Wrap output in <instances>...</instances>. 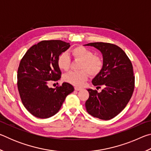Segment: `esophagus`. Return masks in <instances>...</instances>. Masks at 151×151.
Segmentation results:
<instances>
[{
	"label": "esophagus",
	"instance_id": "obj_1",
	"mask_svg": "<svg viewBox=\"0 0 151 151\" xmlns=\"http://www.w3.org/2000/svg\"><path fill=\"white\" fill-rule=\"evenodd\" d=\"M75 91H81V90H82V88L78 87V86H75Z\"/></svg>",
	"mask_w": 151,
	"mask_h": 151
}]
</instances>
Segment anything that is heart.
<instances>
[{
  "mask_svg": "<svg viewBox=\"0 0 151 151\" xmlns=\"http://www.w3.org/2000/svg\"><path fill=\"white\" fill-rule=\"evenodd\" d=\"M73 57L82 60L78 71H70L63 76V80L75 86H82L88 78V73L91 76H96L100 73L103 67V60L99 56L94 55L93 51L87 48L79 46L71 50ZM57 65L60 69L68 70L70 65V58L66 52H63L58 58Z\"/></svg>",
  "mask_w": 151,
  "mask_h": 151,
  "instance_id": "heart-1",
  "label": "heart"
}]
</instances>
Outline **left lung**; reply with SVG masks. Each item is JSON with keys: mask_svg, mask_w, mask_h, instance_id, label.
I'll list each match as a JSON object with an SVG mask.
<instances>
[{"mask_svg": "<svg viewBox=\"0 0 151 151\" xmlns=\"http://www.w3.org/2000/svg\"><path fill=\"white\" fill-rule=\"evenodd\" d=\"M85 45L97 48L103 55V69L92 83L104 87L101 93L88 89L86 111L94 117L107 121L125 108L133 93L134 76L132 63L124 50L115 45L91 42Z\"/></svg>", "mask_w": 151, "mask_h": 151, "instance_id": "8db88e82", "label": "left lung"}]
</instances>
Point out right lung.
I'll return each mask as SVG.
<instances>
[{
  "instance_id": "1",
  "label": "right lung",
  "mask_w": 151,
  "mask_h": 151,
  "mask_svg": "<svg viewBox=\"0 0 151 151\" xmlns=\"http://www.w3.org/2000/svg\"><path fill=\"white\" fill-rule=\"evenodd\" d=\"M70 46L60 40H42L32 46L20 60L17 74L20 99L27 111L37 118L47 119L57 114L66 96L74 91L68 83L55 88L48 86L50 81L60 79L58 58Z\"/></svg>"
}]
</instances>
